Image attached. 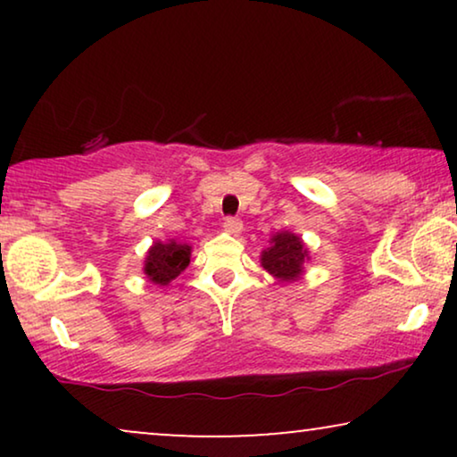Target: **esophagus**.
Here are the masks:
<instances>
[{"label":"esophagus","instance_id":"34e87169","mask_svg":"<svg viewBox=\"0 0 457 457\" xmlns=\"http://www.w3.org/2000/svg\"><path fill=\"white\" fill-rule=\"evenodd\" d=\"M222 227H224V230H227V233L237 235V233H241V230H243V222L239 220V218L228 216V218H224Z\"/></svg>","mask_w":457,"mask_h":457}]
</instances>
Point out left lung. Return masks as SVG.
<instances>
[{
    "instance_id": "1",
    "label": "left lung",
    "mask_w": 457,
    "mask_h": 457,
    "mask_svg": "<svg viewBox=\"0 0 457 457\" xmlns=\"http://www.w3.org/2000/svg\"><path fill=\"white\" fill-rule=\"evenodd\" d=\"M308 260V249L302 239L293 233H278L272 237V247L262 253V266L280 280H295L302 274L303 262Z\"/></svg>"
}]
</instances>
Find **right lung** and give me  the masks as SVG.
<instances>
[{
    "instance_id": "obj_1",
    "label": "right lung",
    "mask_w": 457,
    "mask_h": 457,
    "mask_svg": "<svg viewBox=\"0 0 457 457\" xmlns=\"http://www.w3.org/2000/svg\"><path fill=\"white\" fill-rule=\"evenodd\" d=\"M191 247L187 243H154L145 258V274L155 285H168L189 266Z\"/></svg>"
}]
</instances>
